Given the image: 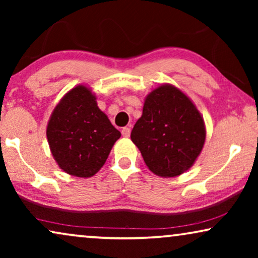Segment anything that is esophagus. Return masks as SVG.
<instances>
[{
	"label": "esophagus",
	"mask_w": 258,
	"mask_h": 258,
	"mask_svg": "<svg viewBox=\"0 0 258 258\" xmlns=\"http://www.w3.org/2000/svg\"><path fill=\"white\" fill-rule=\"evenodd\" d=\"M122 135H123V137H129L130 136V128H128V126H124V128L122 129Z\"/></svg>",
	"instance_id": "34e87169"
}]
</instances>
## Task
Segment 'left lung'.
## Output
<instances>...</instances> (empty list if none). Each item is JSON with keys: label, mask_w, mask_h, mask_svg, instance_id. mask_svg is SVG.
Masks as SVG:
<instances>
[{"label": "left lung", "mask_w": 258, "mask_h": 258, "mask_svg": "<svg viewBox=\"0 0 258 258\" xmlns=\"http://www.w3.org/2000/svg\"><path fill=\"white\" fill-rule=\"evenodd\" d=\"M204 119L194 102L172 84L147 95L142 116L132 130L147 167L161 177H175L192 167L206 142Z\"/></svg>", "instance_id": "8db88e82"}]
</instances>
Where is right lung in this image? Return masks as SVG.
Returning a JSON list of instances; mask_svg holds the SVG:
<instances>
[{
	"label": "right lung",
	"instance_id": "obj_1",
	"mask_svg": "<svg viewBox=\"0 0 258 258\" xmlns=\"http://www.w3.org/2000/svg\"><path fill=\"white\" fill-rule=\"evenodd\" d=\"M119 137L121 133L97 107L95 94L83 84L61 98L47 125L52 157L63 171L76 177L96 174Z\"/></svg>",
	"mask_w": 258,
	"mask_h": 258
}]
</instances>
